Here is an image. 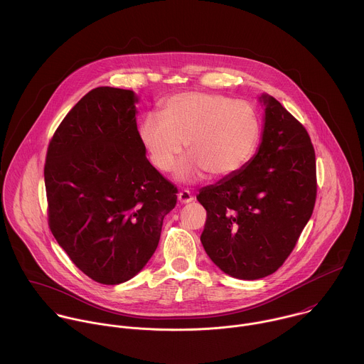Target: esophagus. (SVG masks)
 I'll return each mask as SVG.
<instances>
[{"mask_svg": "<svg viewBox=\"0 0 364 364\" xmlns=\"http://www.w3.org/2000/svg\"><path fill=\"white\" fill-rule=\"evenodd\" d=\"M178 200H179L181 205H188L193 200V196L189 191H182V192L178 193Z\"/></svg>", "mask_w": 364, "mask_h": 364, "instance_id": "esophagus-1", "label": "esophagus"}]
</instances>
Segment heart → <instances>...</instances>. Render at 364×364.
I'll list each match as a JSON object with an SVG mask.
<instances>
[{"label": "heart", "mask_w": 364, "mask_h": 364, "mask_svg": "<svg viewBox=\"0 0 364 364\" xmlns=\"http://www.w3.org/2000/svg\"><path fill=\"white\" fill-rule=\"evenodd\" d=\"M161 116H146L140 140L159 171H169L186 147L175 176L193 182L208 172L223 179L237 173L254 154L260 134L255 107L221 94L189 91L168 98Z\"/></svg>", "instance_id": "heart-1"}]
</instances>
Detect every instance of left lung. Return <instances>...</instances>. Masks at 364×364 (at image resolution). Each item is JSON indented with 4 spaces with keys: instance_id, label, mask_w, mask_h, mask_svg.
<instances>
[{
    "instance_id": "obj_1",
    "label": "left lung",
    "mask_w": 364,
    "mask_h": 364,
    "mask_svg": "<svg viewBox=\"0 0 364 364\" xmlns=\"http://www.w3.org/2000/svg\"><path fill=\"white\" fill-rule=\"evenodd\" d=\"M259 147L237 173L200 189L208 220L202 245L235 279L257 280L287 259L311 217L316 196L315 153L304 126L262 94Z\"/></svg>"
}]
</instances>
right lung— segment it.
I'll list each match as a JSON object with an SVG mask.
<instances>
[{
  "instance_id": "right-lung-1",
  "label": "right lung",
  "mask_w": 364,
  "mask_h": 364,
  "mask_svg": "<svg viewBox=\"0 0 364 364\" xmlns=\"http://www.w3.org/2000/svg\"><path fill=\"white\" fill-rule=\"evenodd\" d=\"M130 90L98 87L64 117L45 165L49 225L92 280L119 284L156 252L176 188L146 156Z\"/></svg>"
}]
</instances>
